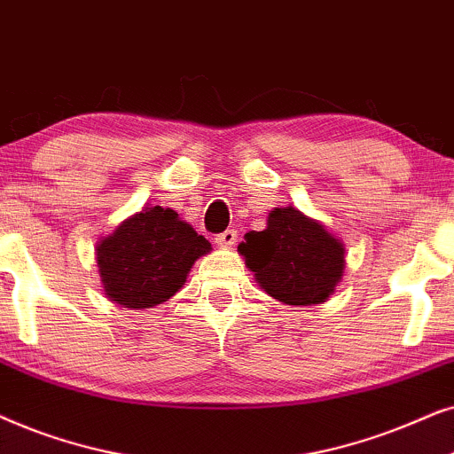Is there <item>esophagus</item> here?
<instances>
[{
  "label": "esophagus",
  "instance_id": "esophagus-1",
  "mask_svg": "<svg viewBox=\"0 0 454 454\" xmlns=\"http://www.w3.org/2000/svg\"><path fill=\"white\" fill-rule=\"evenodd\" d=\"M237 240H239V232L234 231V228H228V231H223L215 237V243L220 247H232Z\"/></svg>",
  "mask_w": 454,
  "mask_h": 454
}]
</instances>
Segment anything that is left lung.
<instances>
[{
  "instance_id": "1",
  "label": "left lung",
  "mask_w": 454,
  "mask_h": 454,
  "mask_svg": "<svg viewBox=\"0 0 454 454\" xmlns=\"http://www.w3.org/2000/svg\"><path fill=\"white\" fill-rule=\"evenodd\" d=\"M239 251L265 293L286 305L322 303L344 270L342 243L294 207H276L268 228L247 232Z\"/></svg>"
}]
</instances>
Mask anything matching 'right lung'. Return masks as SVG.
<instances>
[{"label":"right lung","instance_id":"add662e5","mask_svg":"<svg viewBox=\"0 0 454 454\" xmlns=\"http://www.w3.org/2000/svg\"><path fill=\"white\" fill-rule=\"evenodd\" d=\"M211 251L170 207H147L120 223L97 247L106 294L118 305L147 309L178 293L192 263Z\"/></svg>","mask_w":454,"mask_h":454}]
</instances>
